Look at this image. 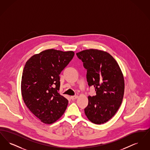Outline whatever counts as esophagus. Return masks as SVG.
I'll list each match as a JSON object with an SVG mask.
<instances>
[{
	"instance_id": "34e87169",
	"label": "esophagus",
	"mask_w": 150,
	"mask_h": 150,
	"mask_svg": "<svg viewBox=\"0 0 150 150\" xmlns=\"http://www.w3.org/2000/svg\"><path fill=\"white\" fill-rule=\"evenodd\" d=\"M78 96H76V95H75V96H71V99L72 100H75V99L78 98Z\"/></svg>"
}]
</instances>
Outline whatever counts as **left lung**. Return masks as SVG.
<instances>
[{
	"instance_id": "obj_1",
	"label": "left lung",
	"mask_w": 150,
	"mask_h": 150,
	"mask_svg": "<svg viewBox=\"0 0 150 150\" xmlns=\"http://www.w3.org/2000/svg\"><path fill=\"white\" fill-rule=\"evenodd\" d=\"M86 70L88 86H93L96 95L88 96L84 108L88 119L101 124L114 116L121 105L124 93V79L120 68L106 52L87 50L76 53Z\"/></svg>"
}]
</instances>
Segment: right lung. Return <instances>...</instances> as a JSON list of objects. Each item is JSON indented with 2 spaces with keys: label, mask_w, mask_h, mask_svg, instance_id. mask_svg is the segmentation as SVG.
Segmentation results:
<instances>
[{
  "label": "right lung",
  "mask_w": 150,
  "mask_h": 150,
  "mask_svg": "<svg viewBox=\"0 0 150 150\" xmlns=\"http://www.w3.org/2000/svg\"><path fill=\"white\" fill-rule=\"evenodd\" d=\"M74 56L72 51L53 49L31 57L25 65L21 80L23 101L42 122L52 124L61 117L69 101L58 93L59 75Z\"/></svg>",
  "instance_id": "1"
}]
</instances>
